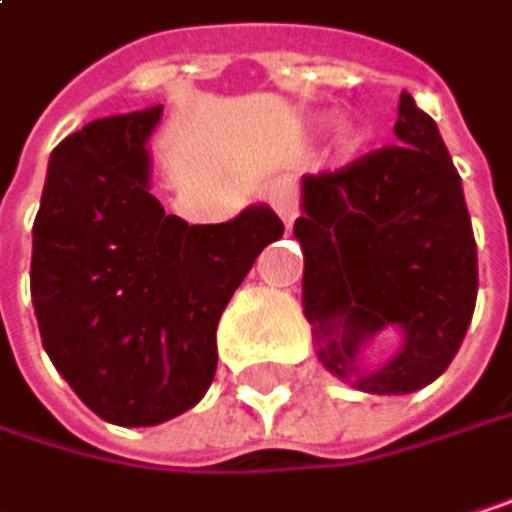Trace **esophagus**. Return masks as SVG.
<instances>
[{
	"label": "esophagus",
	"mask_w": 512,
	"mask_h": 512,
	"mask_svg": "<svg viewBox=\"0 0 512 512\" xmlns=\"http://www.w3.org/2000/svg\"><path fill=\"white\" fill-rule=\"evenodd\" d=\"M270 206L285 221V227L294 224V218H297V200H294V188L288 185V181H276V185L270 188Z\"/></svg>",
	"instance_id": "obj_1"
}]
</instances>
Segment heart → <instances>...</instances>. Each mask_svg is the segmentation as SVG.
<instances>
[{
	"instance_id": "obj_1",
	"label": "heart",
	"mask_w": 512,
	"mask_h": 512,
	"mask_svg": "<svg viewBox=\"0 0 512 512\" xmlns=\"http://www.w3.org/2000/svg\"><path fill=\"white\" fill-rule=\"evenodd\" d=\"M358 145H361V133L355 127H343L340 130V148L343 151H355Z\"/></svg>"
}]
</instances>
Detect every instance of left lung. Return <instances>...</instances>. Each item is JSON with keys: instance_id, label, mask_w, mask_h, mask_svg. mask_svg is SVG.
I'll use <instances>...</instances> for the list:
<instances>
[{"instance_id": "1", "label": "left lung", "mask_w": 512, "mask_h": 512, "mask_svg": "<svg viewBox=\"0 0 512 512\" xmlns=\"http://www.w3.org/2000/svg\"><path fill=\"white\" fill-rule=\"evenodd\" d=\"M394 145L303 178V315L318 361L367 394H410L455 358L477 306V242L461 175L437 124L404 90ZM400 326L405 346L379 371L360 346Z\"/></svg>"}]
</instances>
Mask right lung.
I'll return each instance as SVG.
<instances>
[{
    "label": "right lung",
    "mask_w": 512,
    "mask_h": 512,
    "mask_svg": "<svg viewBox=\"0 0 512 512\" xmlns=\"http://www.w3.org/2000/svg\"><path fill=\"white\" fill-rule=\"evenodd\" d=\"M160 115L163 105H151L66 136L32 224L42 346L99 419L127 428L200 404L218 367V318L254 258L285 233L270 206L224 224L166 215L148 191Z\"/></svg>",
    "instance_id": "obj_1"
}]
</instances>
